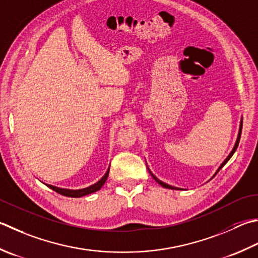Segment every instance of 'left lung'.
<instances>
[{
	"mask_svg": "<svg viewBox=\"0 0 258 258\" xmlns=\"http://www.w3.org/2000/svg\"><path fill=\"white\" fill-rule=\"evenodd\" d=\"M241 127H243V120H241V122H240V127H239V133H238V136H237V141H236V143H235V146H234V149H233V151H231V152H230V154L228 155V156H227V159L224 161V162L223 163H221V165L219 166V169L218 170H217V172L215 173V175L217 174V173H218L219 172V170L221 169V168H223V166L227 163V162H228V161H229V159L231 158V156H233V154L235 153V151H236V149H237V146H238V144H239V140H240V134H241ZM150 171V170H149ZM150 174L151 175H152L153 176V179L156 181V182H158L159 184H161V185H162L163 186V188H166V189H173V190H180L179 188H175V186H172V185H169V184H166V183H164V182H162V181H161V180H159L158 178H156V176L152 173V172H151V171H150ZM214 175V176H215ZM214 176H213V178H214Z\"/></svg>",
	"mask_w": 258,
	"mask_h": 258,
	"instance_id": "8db88e82",
	"label": "left lung"
}]
</instances>
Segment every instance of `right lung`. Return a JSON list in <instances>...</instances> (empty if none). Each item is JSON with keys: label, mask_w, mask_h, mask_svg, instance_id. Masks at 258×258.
I'll return each instance as SVG.
<instances>
[{"label": "right lung", "mask_w": 258, "mask_h": 258, "mask_svg": "<svg viewBox=\"0 0 258 258\" xmlns=\"http://www.w3.org/2000/svg\"><path fill=\"white\" fill-rule=\"evenodd\" d=\"M109 173V169L107 170V172L105 173V175L103 176L102 179H100L98 182H96L95 184L88 186V188H85V189H79V190H69V189H62V188H58V186H53V185H50L47 184L50 189H52L55 192H58L62 196L66 197H72V198H79V197H83L86 195H89V194H93L96 192V191H98L102 186L104 185V183L106 182V180H107V176Z\"/></svg>", "instance_id": "1"}]
</instances>
